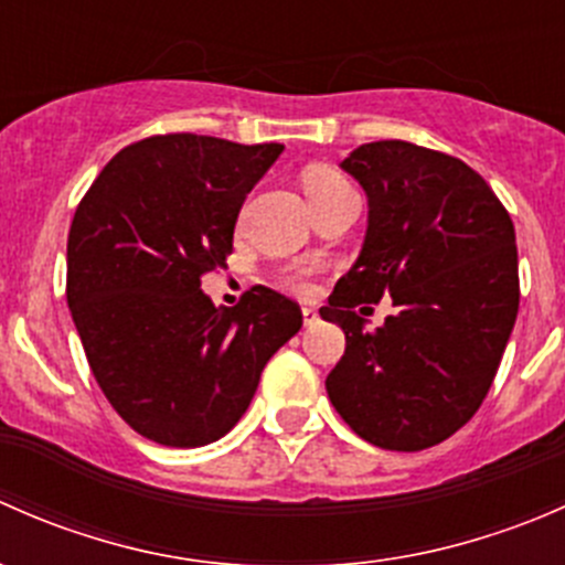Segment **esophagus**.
<instances>
[{
	"mask_svg": "<svg viewBox=\"0 0 565 565\" xmlns=\"http://www.w3.org/2000/svg\"><path fill=\"white\" fill-rule=\"evenodd\" d=\"M319 322V315L317 309H311V306H303V324L306 328H311V324Z\"/></svg>",
	"mask_w": 565,
	"mask_h": 565,
	"instance_id": "34e87169",
	"label": "esophagus"
}]
</instances>
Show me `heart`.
Masks as SVG:
<instances>
[{
	"instance_id": "heart-1",
	"label": "heart",
	"mask_w": 565,
	"mask_h": 565,
	"mask_svg": "<svg viewBox=\"0 0 565 565\" xmlns=\"http://www.w3.org/2000/svg\"><path fill=\"white\" fill-rule=\"evenodd\" d=\"M347 188L350 185H347L344 177H339L335 172H328V169H311V172L306 174V193H309V202H315V199H322V196H330V193L347 191ZM306 278H309V273L306 270L289 273L287 284H292L295 289H309Z\"/></svg>"
}]
</instances>
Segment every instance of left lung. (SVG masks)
Segmentation results:
<instances>
[{
	"instance_id": "1",
	"label": "left lung",
	"mask_w": 565,
	"mask_h": 565,
	"mask_svg": "<svg viewBox=\"0 0 565 565\" xmlns=\"http://www.w3.org/2000/svg\"><path fill=\"white\" fill-rule=\"evenodd\" d=\"M369 199L366 237L319 317L347 335L324 380L355 435L424 451L461 429L492 385L520 309L511 215L459 158L372 141L339 163ZM391 294L397 315L366 331L354 311Z\"/></svg>"
}]
</instances>
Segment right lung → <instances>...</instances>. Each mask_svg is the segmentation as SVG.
Returning <instances> with one entry per match:
<instances>
[{"instance_id":"right-lung-1","label":"right lung","mask_w":565,"mask_h":565,"mask_svg":"<svg viewBox=\"0 0 565 565\" xmlns=\"http://www.w3.org/2000/svg\"><path fill=\"white\" fill-rule=\"evenodd\" d=\"M281 152L152 136L117 152L73 215L67 306L100 391L147 440L196 448L224 437L303 324L276 289L215 309L199 281L226 267L243 202Z\"/></svg>"}]
</instances>
